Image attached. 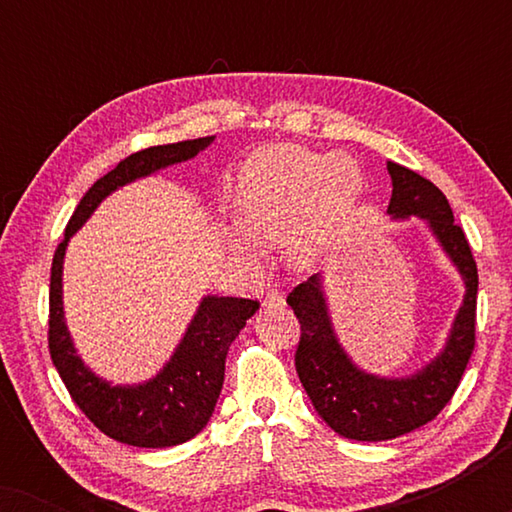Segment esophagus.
I'll list each match as a JSON object with an SVG mask.
<instances>
[{"label": "esophagus", "mask_w": 512, "mask_h": 512, "mask_svg": "<svg viewBox=\"0 0 512 512\" xmlns=\"http://www.w3.org/2000/svg\"><path fill=\"white\" fill-rule=\"evenodd\" d=\"M263 305H265V307H279V305H284V293L277 291V289L270 291L268 296H265Z\"/></svg>", "instance_id": "obj_1"}]
</instances>
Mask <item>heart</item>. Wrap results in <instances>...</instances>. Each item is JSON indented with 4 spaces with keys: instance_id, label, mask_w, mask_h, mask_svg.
<instances>
[{
    "instance_id": "1",
    "label": "heart",
    "mask_w": 512,
    "mask_h": 512,
    "mask_svg": "<svg viewBox=\"0 0 512 512\" xmlns=\"http://www.w3.org/2000/svg\"><path fill=\"white\" fill-rule=\"evenodd\" d=\"M363 188L361 167L349 156L298 144L265 146L244 163L237 193V226L228 249L237 263L254 268L257 244H284L296 268H314L338 240Z\"/></svg>"
}]
</instances>
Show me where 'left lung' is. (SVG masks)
I'll return each instance as SVG.
<instances>
[{
    "instance_id": "left-lung-1",
    "label": "left lung",
    "mask_w": 512,
    "mask_h": 512,
    "mask_svg": "<svg viewBox=\"0 0 512 512\" xmlns=\"http://www.w3.org/2000/svg\"><path fill=\"white\" fill-rule=\"evenodd\" d=\"M387 170L394 186L387 214L394 221L422 219L466 286L436 359L403 377L368 373L356 366L338 340L321 272L298 284L286 298L300 321L296 370L314 410L342 438L366 443L398 438L431 422L450 403L475 347L478 268L464 230L454 223L450 202L438 186L391 160Z\"/></svg>"
}]
</instances>
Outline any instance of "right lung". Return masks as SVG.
<instances>
[{
	"mask_svg": "<svg viewBox=\"0 0 512 512\" xmlns=\"http://www.w3.org/2000/svg\"><path fill=\"white\" fill-rule=\"evenodd\" d=\"M214 137L151 146L121 160L114 170L97 179L83 195L65 228L51 265V317L48 349L53 366L65 382L69 396L90 422L118 443L135 447H172L205 429L219 401L226 354L233 340L258 310L256 300L233 296H205L179 340L170 361L151 380L139 384H111L95 375L76 354L67 331L62 305V265L72 235L86 223L100 202L132 181L151 177L165 167L186 163L205 151Z\"/></svg>",
	"mask_w": 512,
	"mask_h": 512,
	"instance_id": "obj_1",
	"label": "right lung"
}]
</instances>
